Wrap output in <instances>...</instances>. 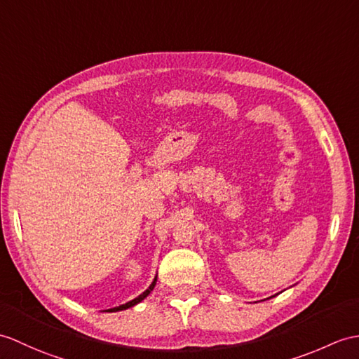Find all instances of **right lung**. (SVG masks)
Returning <instances> with one entry per match:
<instances>
[{
  "mask_svg": "<svg viewBox=\"0 0 359 359\" xmlns=\"http://www.w3.org/2000/svg\"><path fill=\"white\" fill-rule=\"evenodd\" d=\"M156 281H157V277H154V280H153L151 285H149V287L145 290V292H142V294H140L137 298L131 299V302L125 303V304H121V306H118V307H113V309H108L107 312H118V311H125V309H128V307L136 306L137 303H140V302H142V299L147 298V297L149 295V292H151V290H153V289H154V286H156Z\"/></svg>",
  "mask_w": 359,
  "mask_h": 359,
  "instance_id": "right-lung-1",
  "label": "right lung"
}]
</instances>
